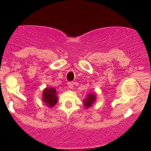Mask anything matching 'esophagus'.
<instances>
[{"label": "esophagus", "instance_id": "1", "mask_svg": "<svg viewBox=\"0 0 151 151\" xmlns=\"http://www.w3.org/2000/svg\"><path fill=\"white\" fill-rule=\"evenodd\" d=\"M68 86L70 88H73V86H74V83L73 81H70L68 83Z\"/></svg>", "mask_w": 151, "mask_h": 151}]
</instances>
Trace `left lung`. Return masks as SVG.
<instances>
[{
    "label": "left lung",
    "mask_w": 151,
    "mask_h": 151,
    "mask_svg": "<svg viewBox=\"0 0 151 151\" xmlns=\"http://www.w3.org/2000/svg\"><path fill=\"white\" fill-rule=\"evenodd\" d=\"M96 99V96L94 94H88L87 98L85 99L84 102H83V104H84L85 107L86 108H89L91 105L93 104V102L95 101Z\"/></svg>",
    "instance_id": "left-lung-1"
}]
</instances>
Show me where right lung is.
Masks as SVG:
<instances>
[{
  "label": "right lung",
  "instance_id": "1",
  "mask_svg": "<svg viewBox=\"0 0 151 151\" xmlns=\"http://www.w3.org/2000/svg\"><path fill=\"white\" fill-rule=\"evenodd\" d=\"M43 101L49 107H53L57 102V93L54 88H46L43 93Z\"/></svg>",
  "mask_w": 151,
  "mask_h": 151
}]
</instances>
